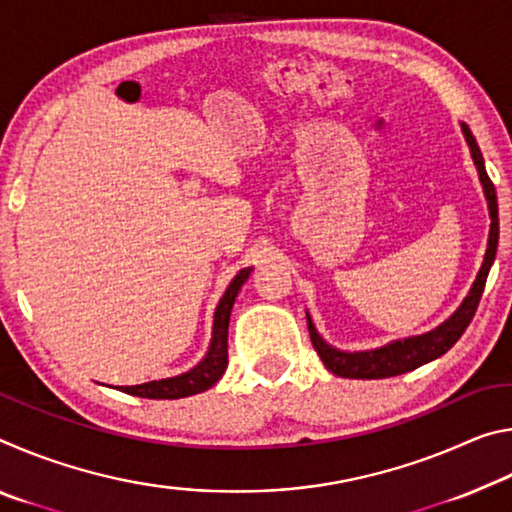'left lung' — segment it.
<instances>
[{"mask_svg": "<svg viewBox=\"0 0 512 512\" xmlns=\"http://www.w3.org/2000/svg\"><path fill=\"white\" fill-rule=\"evenodd\" d=\"M463 135L467 140V146H470L472 160L476 164V171H479L481 185H483V194L485 201H488V210H490V237H488V250H485L481 271L476 275V280L472 284L467 298L461 302L452 316H449L443 325H438L436 329H431L427 334L420 336H409V339L402 341H393L388 345H381L377 350H366V352H341L332 348V345L323 341V336L316 332L314 323L307 314V325H309V336L311 343H314L316 352L323 359L325 368L329 372L339 377H348V379H384V377H395V375H404V372L420 368L422 363H429L433 359L443 357V354L452 348V345L461 339L467 325L472 323L474 311L479 307V300L483 296V287L485 280H488L490 266L495 262L497 255V244H499V210H497V192L492 180L485 173V164H483V155L479 144H476L474 135L467 124H461Z\"/></svg>", "mask_w": 512, "mask_h": 512, "instance_id": "left-lung-1", "label": "left lung"}]
</instances>
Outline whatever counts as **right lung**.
Segmentation results:
<instances>
[{
    "instance_id": "1",
    "label": "right lung",
    "mask_w": 512,
    "mask_h": 512,
    "mask_svg": "<svg viewBox=\"0 0 512 512\" xmlns=\"http://www.w3.org/2000/svg\"><path fill=\"white\" fill-rule=\"evenodd\" d=\"M250 271H253V268H241V271L235 275V280L230 282V287L225 289L219 305H216L210 350H207V354L198 366L183 372V375L178 377L146 381V384H140V386H117L119 391L135 397H149V400H178V397L203 393L210 386H214L216 381L223 377L225 368H228L230 311H232V305H235L237 293L248 280Z\"/></svg>"
}]
</instances>
